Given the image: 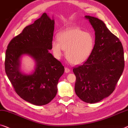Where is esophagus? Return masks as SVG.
Masks as SVG:
<instances>
[{"instance_id": "1", "label": "esophagus", "mask_w": 128, "mask_h": 128, "mask_svg": "<svg viewBox=\"0 0 128 128\" xmlns=\"http://www.w3.org/2000/svg\"><path fill=\"white\" fill-rule=\"evenodd\" d=\"M65 72H66V73L70 72V69H69V68H67V67H66V68H65Z\"/></svg>"}]
</instances>
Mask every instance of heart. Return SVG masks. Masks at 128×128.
<instances>
[{"instance_id": "b5f03b06", "label": "heart", "mask_w": 128, "mask_h": 128, "mask_svg": "<svg viewBox=\"0 0 128 128\" xmlns=\"http://www.w3.org/2000/svg\"><path fill=\"white\" fill-rule=\"evenodd\" d=\"M58 38V40L54 39L52 42L55 56L60 58L63 49L66 50V58L73 64H80L85 62L94 48L93 35L81 29L74 28L66 30L61 32Z\"/></svg>"}]
</instances>
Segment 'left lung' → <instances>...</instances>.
<instances>
[{"mask_svg": "<svg viewBox=\"0 0 128 128\" xmlns=\"http://www.w3.org/2000/svg\"><path fill=\"white\" fill-rule=\"evenodd\" d=\"M95 30L92 53L81 66L73 68L75 91L80 99L95 103L109 96L116 89L125 66L124 48L118 38L103 21L86 16Z\"/></svg>", "mask_w": 128, "mask_h": 128, "instance_id": "obj_1", "label": "left lung"}]
</instances>
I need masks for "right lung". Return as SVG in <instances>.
<instances>
[{"instance_id":"right-lung-1","label":"right lung","mask_w":128,"mask_h":128,"mask_svg":"<svg viewBox=\"0 0 128 128\" xmlns=\"http://www.w3.org/2000/svg\"><path fill=\"white\" fill-rule=\"evenodd\" d=\"M54 21L44 13L12 39L6 52L4 68L17 94L36 106L48 104L57 92V84L64 67L48 52L53 41ZM28 54L35 59L34 73L24 75L19 71L20 58Z\"/></svg>"}]
</instances>
